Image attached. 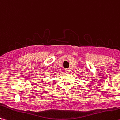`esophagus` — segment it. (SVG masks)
Returning <instances> with one entry per match:
<instances>
[{
  "instance_id": "1",
  "label": "esophagus",
  "mask_w": 120,
  "mask_h": 120,
  "mask_svg": "<svg viewBox=\"0 0 120 120\" xmlns=\"http://www.w3.org/2000/svg\"><path fill=\"white\" fill-rule=\"evenodd\" d=\"M65 72L67 73H69V72H70V69L69 68H66L65 69Z\"/></svg>"
}]
</instances>
